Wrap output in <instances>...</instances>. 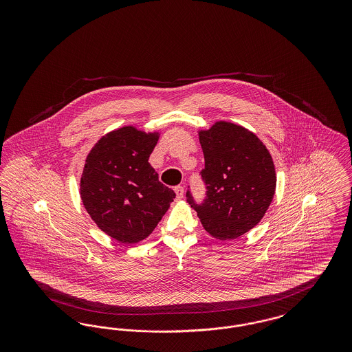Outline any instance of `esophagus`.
<instances>
[{
	"label": "esophagus",
	"instance_id": "esophagus-1",
	"mask_svg": "<svg viewBox=\"0 0 352 352\" xmlns=\"http://www.w3.org/2000/svg\"><path fill=\"white\" fill-rule=\"evenodd\" d=\"M174 191H175V194H177V199L178 201H181L182 198H184V188L182 186H177L175 188H174Z\"/></svg>",
	"mask_w": 352,
	"mask_h": 352
}]
</instances>
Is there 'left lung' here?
<instances>
[{
    "mask_svg": "<svg viewBox=\"0 0 352 352\" xmlns=\"http://www.w3.org/2000/svg\"><path fill=\"white\" fill-rule=\"evenodd\" d=\"M198 134L207 191L201 204L187 191V201L208 234L232 240L251 231L265 215L276 191L274 164L260 138L241 125L218 121Z\"/></svg>",
    "mask_w": 352,
    "mask_h": 352,
    "instance_id": "left-lung-1",
    "label": "left lung"
}]
</instances>
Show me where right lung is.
Masks as SVG:
<instances>
[{
	"label": "right lung",
	"instance_id": "obj_1",
	"mask_svg": "<svg viewBox=\"0 0 352 352\" xmlns=\"http://www.w3.org/2000/svg\"><path fill=\"white\" fill-rule=\"evenodd\" d=\"M158 138V132L128 125L102 135L87 155L80 178L84 208L118 243L146 239L175 198L149 164Z\"/></svg>",
	"mask_w": 352,
	"mask_h": 352
}]
</instances>
